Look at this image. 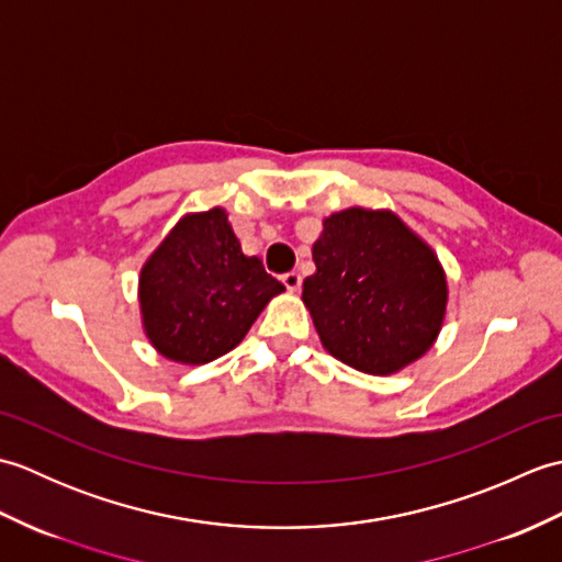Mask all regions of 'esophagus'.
Segmentation results:
<instances>
[{
	"mask_svg": "<svg viewBox=\"0 0 562 562\" xmlns=\"http://www.w3.org/2000/svg\"><path fill=\"white\" fill-rule=\"evenodd\" d=\"M282 284L288 288L290 292H296L302 288V274L300 272H284L282 274Z\"/></svg>",
	"mask_w": 562,
	"mask_h": 562,
	"instance_id": "obj_1",
	"label": "esophagus"
}]
</instances>
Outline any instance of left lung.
I'll return each mask as SVG.
<instances>
[{"mask_svg": "<svg viewBox=\"0 0 562 562\" xmlns=\"http://www.w3.org/2000/svg\"><path fill=\"white\" fill-rule=\"evenodd\" d=\"M302 300L324 348L357 372L386 376L432 348L447 314L437 254L389 210L324 220Z\"/></svg>", "mask_w": 562, "mask_h": 562, "instance_id": "left-lung-1", "label": "left lung"}]
</instances>
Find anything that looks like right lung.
Segmentation results:
<instances>
[{"instance_id":"obj_1","label":"right lung","mask_w":562,"mask_h":562,"mask_svg":"<svg viewBox=\"0 0 562 562\" xmlns=\"http://www.w3.org/2000/svg\"><path fill=\"white\" fill-rule=\"evenodd\" d=\"M280 292L260 258L244 256L222 207L193 212L142 266V326L166 360L207 364L234 350Z\"/></svg>"}]
</instances>
